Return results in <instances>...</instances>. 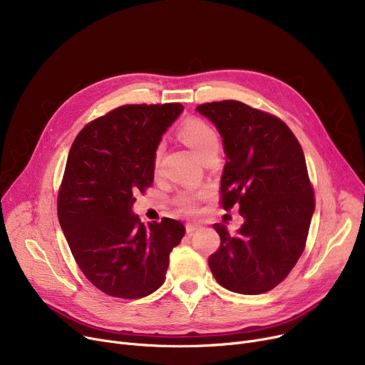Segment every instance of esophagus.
<instances>
[{
	"instance_id": "34e87169",
	"label": "esophagus",
	"mask_w": 365,
	"mask_h": 365,
	"mask_svg": "<svg viewBox=\"0 0 365 365\" xmlns=\"http://www.w3.org/2000/svg\"><path fill=\"white\" fill-rule=\"evenodd\" d=\"M198 227H200V225H197V223H187L186 225V234L192 235L195 231H198Z\"/></svg>"
}]
</instances>
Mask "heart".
I'll use <instances>...</instances> for the list:
<instances>
[{
	"instance_id": "b5f03b06",
	"label": "heart",
	"mask_w": 365,
	"mask_h": 365,
	"mask_svg": "<svg viewBox=\"0 0 365 365\" xmlns=\"http://www.w3.org/2000/svg\"><path fill=\"white\" fill-rule=\"evenodd\" d=\"M180 136L190 148L197 152V155L200 158H204L210 152L219 150V146H220L217 131L212 125L198 118L186 120L180 127ZM160 153L161 150L158 148L155 150V158H153V164H155V167L158 165V161H160ZM178 204L183 210H186V212H194L197 207V197L190 194H183L178 198Z\"/></svg>"
}]
</instances>
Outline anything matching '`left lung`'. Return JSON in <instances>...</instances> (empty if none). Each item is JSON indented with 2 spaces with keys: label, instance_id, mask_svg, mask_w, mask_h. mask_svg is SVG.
<instances>
[{
  "label": "left lung",
  "instance_id": "left-lung-1",
  "mask_svg": "<svg viewBox=\"0 0 365 365\" xmlns=\"http://www.w3.org/2000/svg\"><path fill=\"white\" fill-rule=\"evenodd\" d=\"M197 110L223 138L226 164L220 204L240 205L237 234L215 223L220 237L210 269L225 289L262 294L287 278L302 256L315 210L302 146L272 113L238 101L202 103Z\"/></svg>",
  "mask_w": 365,
  "mask_h": 365
}]
</instances>
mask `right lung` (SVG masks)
Masks as SVG:
<instances>
[{
	"mask_svg": "<svg viewBox=\"0 0 365 365\" xmlns=\"http://www.w3.org/2000/svg\"><path fill=\"white\" fill-rule=\"evenodd\" d=\"M180 103L124 105L88 123L75 138L57 195V216L72 256L101 292L140 299L165 279L170 252L185 235L175 219L145 226L134 195L153 182L161 134Z\"/></svg>",
	"mask_w": 365,
	"mask_h": 365,
	"instance_id": "obj_1",
	"label": "right lung"
}]
</instances>
